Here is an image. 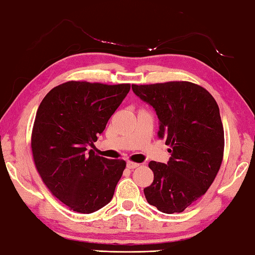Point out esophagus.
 <instances>
[{
	"label": "esophagus",
	"instance_id": "34e87169",
	"mask_svg": "<svg viewBox=\"0 0 255 255\" xmlns=\"http://www.w3.org/2000/svg\"><path fill=\"white\" fill-rule=\"evenodd\" d=\"M139 166V164L138 163H135V162H127V167L128 169H130V170H132V169H136V167H138Z\"/></svg>",
	"mask_w": 255,
	"mask_h": 255
}]
</instances>
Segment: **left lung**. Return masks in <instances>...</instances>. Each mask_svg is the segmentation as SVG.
Wrapping results in <instances>:
<instances>
[{
    "label": "left lung",
    "instance_id": "8db88e82",
    "mask_svg": "<svg viewBox=\"0 0 255 255\" xmlns=\"http://www.w3.org/2000/svg\"><path fill=\"white\" fill-rule=\"evenodd\" d=\"M131 89L156 111L157 136L171 147L167 164H148L154 180L144 189L146 200L162 213H182L205 195L221 169L225 141L217 102L202 86L185 81Z\"/></svg>",
    "mask_w": 255,
    "mask_h": 255
}]
</instances>
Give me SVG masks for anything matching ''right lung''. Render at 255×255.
Segmentation results:
<instances>
[{"label":"right lung","mask_w":255,"mask_h":255,"mask_svg":"<svg viewBox=\"0 0 255 255\" xmlns=\"http://www.w3.org/2000/svg\"><path fill=\"white\" fill-rule=\"evenodd\" d=\"M130 84L108 85L70 81L42 99L34 119V165L53 196L71 210L91 214L111 201L126 167L89 146L98 140Z\"/></svg>","instance_id":"obj_1"}]
</instances>
